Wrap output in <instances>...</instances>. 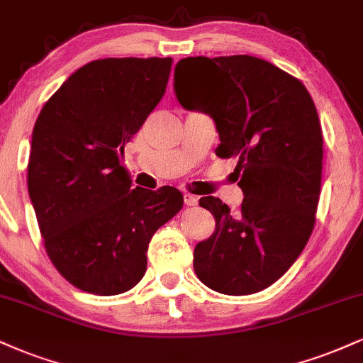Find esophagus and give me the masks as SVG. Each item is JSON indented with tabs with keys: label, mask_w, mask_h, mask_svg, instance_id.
<instances>
[{
	"label": "esophagus",
	"mask_w": 363,
	"mask_h": 363,
	"mask_svg": "<svg viewBox=\"0 0 363 363\" xmlns=\"http://www.w3.org/2000/svg\"><path fill=\"white\" fill-rule=\"evenodd\" d=\"M184 203L186 206H196V204H198V198L193 194H184Z\"/></svg>",
	"instance_id": "34e87169"
}]
</instances>
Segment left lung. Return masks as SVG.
Segmentation results:
<instances>
[{
  "label": "left lung",
  "mask_w": 363,
  "mask_h": 363,
  "mask_svg": "<svg viewBox=\"0 0 363 363\" xmlns=\"http://www.w3.org/2000/svg\"><path fill=\"white\" fill-rule=\"evenodd\" d=\"M174 89L186 110L215 120L216 155L237 157L245 194L238 211L215 196L199 199L216 226L194 248L196 276L221 294L259 292L289 270L316 223L323 132L311 94L252 55L179 60Z\"/></svg>",
  "instance_id": "obj_1"
}]
</instances>
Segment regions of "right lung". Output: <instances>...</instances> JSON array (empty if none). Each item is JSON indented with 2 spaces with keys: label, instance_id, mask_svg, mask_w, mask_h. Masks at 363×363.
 <instances>
[{
  "label": "right lung",
  "instance_id": "add662e5",
  "mask_svg": "<svg viewBox=\"0 0 363 363\" xmlns=\"http://www.w3.org/2000/svg\"><path fill=\"white\" fill-rule=\"evenodd\" d=\"M170 57L99 59L43 104L33 126L28 194L54 267L96 296L130 291L147 270L148 243L181 211L176 187L132 189L125 145L167 87Z\"/></svg>",
  "mask_w": 363,
  "mask_h": 363
}]
</instances>
